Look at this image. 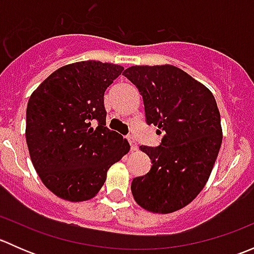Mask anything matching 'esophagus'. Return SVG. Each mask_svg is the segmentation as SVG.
I'll return each mask as SVG.
<instances>
[{
  "instance_id": "34e87169",
  "label": "esophagus",
  "mask_w": 254,
  "mask_h": 254,
  "mask_svg": "<svg viewBox=\"0 0 254 254\" xmlns=\"http://www.w3.org/2000/svg\"><path fill=\"white\" fill-rule=\"evenodd\" d=\"M127 141L130 143V148H131V151H136L137 150V143L135 141V139L132 136H129L127 137Z\"/></svg>"
}]
</instances>
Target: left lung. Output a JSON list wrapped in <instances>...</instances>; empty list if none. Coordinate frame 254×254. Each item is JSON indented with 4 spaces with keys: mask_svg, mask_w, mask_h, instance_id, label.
Masks as SVG:
<instances>
[{
    "mask_svg": "<svg viewBox=\"0 0 254 254\" xmlns=\"http://www.w3.org/2000/svg\"><path fill=\"white\" fill-rule=\"evenodd\" d=\"M123 75L142 96L146 123L158 127L157 147L140 146L151 170L132 179L140 206L168 214L188 205L206 184L222 141L220 113L211 92L172 65L131 66Z\"/></svg>",
    "mask_w": 254,
    "mask_h": 254,
    "instance_id": "left-lung-1",
    "label": "left lung"
}]
</instances>
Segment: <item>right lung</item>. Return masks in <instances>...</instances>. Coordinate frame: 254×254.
Returning a JSON list of instances; mask_svg holds the SVG:
<instances>
[{
  "label": "right lung",
  "instance_id": "add662e5",
  "mask_svg": "<svg viewBox=\"0 0 254 254\" xmlns=\"http://www.w3.org/2000/svg\"><path fill=\"white\" fill-rule=\"evenodd\" d=\"M123 70L101 61L70 64L30 96L25 120L30 158L45 187L65 200L93 198L109 167L129 152L127 140L106 127L103 98Z\"/></svg>",
  "mask_w": 254,
  "mask_h": 254
}]
</instances>
